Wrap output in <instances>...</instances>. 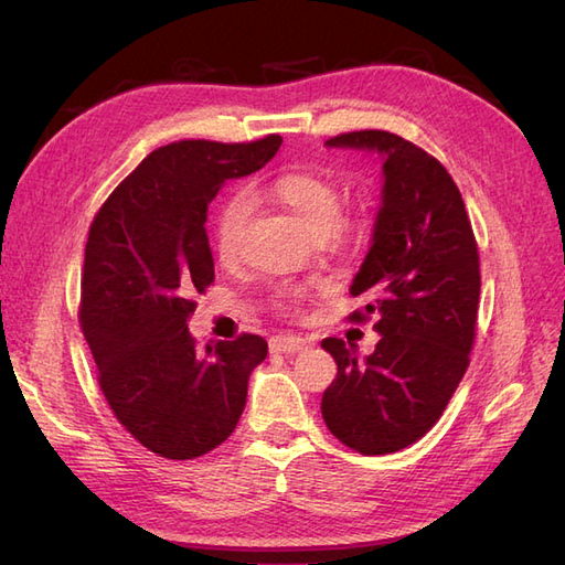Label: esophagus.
Listing matches in <instances>:
<instances>
[{"mask_svg":"<svg viewBox=\"0 0 565 565\" xmlns=\"http://www.w3.org/2000/svg\"><path fill=\"white\" fill-rule=\"evenodd\" d=\"M307 340L299 335H275L270 338V350L280 352V354H295L299 350H305Z\"/></svg>","mask_w":565,"mask_h":565,"instance_id":"34e87169","label":"esophagus"}]
</instances>
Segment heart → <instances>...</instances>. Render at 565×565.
<instances>
[{"instance_id": "1", "label": "heart", "mask_w": 565, "mask_h": 565, "mask_svg": "<svg viewBox=\"0 0 565 565\" xmlns=\"http://www.w3.org/2000/svg\"><path fill=\"white\" fill-rule=\"evenodd\" d=\"M246 201H270L290 213L297 223L305 225L313 235H319L333 249H345L360 242L369 227V209L364 203H354L342 209L340 189L330 177L309 170L280 172L264 184H254L244 191ZM246 220V203L235 196L223 203L213 220V249L215 256L230 264L239 254L242 230ZM305 297L301 287L285 285L273 292V305L280 311H297Z\"/></svg>"}]
</instances>
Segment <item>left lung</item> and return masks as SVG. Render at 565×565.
<instances>
[{
  "instance_id": "8db88e82",
  "label": "left lung",
  "mask_w": 565,
  "mask_h": 565,
  "mask_svg": "<svg viewBox=\"0 0 565 565\" xmlns=\"http://www.w3.org/2000/svg\"><path fill=\"white\" fill-rule=\"evenodd\" d=\"M326 143L379 150L386 184L371 249L350 287L366 305L348 316L352 323L374 316L381 340L364 362L345 340L321 342L338 364L321 415L340 444L388 456L431 429L470 366L481 287L477 239L460 189L424 148L381 129Z\"/></svg>"
}]
</instances>
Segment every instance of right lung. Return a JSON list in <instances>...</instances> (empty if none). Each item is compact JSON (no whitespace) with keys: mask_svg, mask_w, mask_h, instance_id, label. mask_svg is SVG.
I'll return each mask as SVG.
<instances>
[{"mask_svg":"<svg viewBox=\"0 0 565 565\" xmlns=\"http://www.w3.org/2000/svg\"><path fill=\"white\" fill-rule=\"evenodd\" d=\"M282 139L177 141L153 150L95 213L78 323L117 422L150 452L194 460L235 431L268 342L242 333L201 352L186 321L215 280L205 215L227 179L264 168Z\"/></svg>","mask_w":565,"mask_h":565,"instance_id":"add662e5","label":"right lung"}]
</instances>
